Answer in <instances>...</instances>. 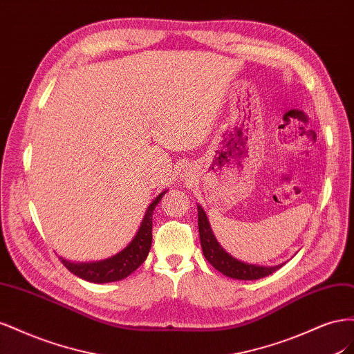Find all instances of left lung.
Instances as JSON below:
<instances>
[{
  "label": "left lung",
  "instance_id": "left-lung-1",
  "mask_svg": "<svg viewBox=\"0 0 354 354\" xmlns=\"http://www.w3.org/2000/svg\"><path fill=\"white\" fill-rule=\"evenodd\" d=\"M198 227H199V239H201L202 252L205 255V259L214 269L232 277V279H239V281L261 279V277L274 273L277 269H281L283 266V264L273 266V267L255 266V264H248V263L233 259L230 254H227L221 248V245L217 242L216 236H214L209 221L207 218V214L201 205H198Z\"/></svg>",
  "mask_w": 354,
  "mask_h": 354
}]
</instances>
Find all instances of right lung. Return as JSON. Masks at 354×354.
I'll return each instance as SVG.
<instances>
[{"label": "right lung", "mask_w": 354, "mask_h": 354, "mask_svg": "<svg viewBox=\"0 0 354 354\" xmlns=\"http://www.w3.org/2000/svg\"><path fill=\"white\" fill-rule=\"evenodd\" d=\"M164 194L165 190L160 195H158L151 205L147 207V211L142 220L140 227H138L136 233V236L121 252H118L116 255L111 257V259L93 263H72L60 257L63 266H65L71 273L77 274L81 279L93 283L116 282L124 279L127 276H130L143 264V261L147 259L149 251H151L153 209L158 205L160 198L164 196Z\"/></svg>", "instance_id": "right-lung-1"}]
</instances>
